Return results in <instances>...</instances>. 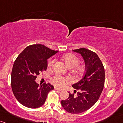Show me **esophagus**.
<instances>
[{
	"label": "esophagus",
	"instance_id": "esophagus-1",
	"mask_svg": "<svg viewBox=\"0 0 123 123\" xmlns=\"http://www.w3.org/2000/svg\"><path fill=\"white\" fill-rule=\"evenodd\" d=\"M54 89H55V90H58V91H61V89H59V88H57V87H54Z\"/></svg>",
	"mask_w": 123,
	"mask_h": 123
}]
</instances>
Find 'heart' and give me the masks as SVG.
Listing matches in <instances>:
<instances>
[{"label":"heart","mask_w":123,"mask_h":123,"mask_svg":"<svg viewBox=\"0 0 123 123\" xmlns=\"http://www.w3.org/2000/svg\"><path fill=\"white\" fill-rule=\"evenodd\" d=\"M62 59L64 62L65 64L67 65L69 68H74L76 67L79 64V59L76 55L71 54H66L62 56ZM54 62V59H50L48 62V67H51ZM82 70V67H78L76 68V71L78 72H80ZM51 82L55 86L59 87H64L68 83L71 82V79L68 77H62L59 75H55L54 76L51 78Z\"/></svg>","instance_id":"obj_1"}]
</instances>
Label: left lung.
I'll return each instance as SVG.
<instances>
[{
  "instance_id": "obj_1",
  "label": "left lung",
  "mask_w": 123,
  "mask_h": 123,
  "mask_svg": "<svg viewBox=\"0 0 123 123\" xmlns=\"http://www.w3.org/2000/svg\"><path fill=\"white\" fill-rule=\"evenodd\" d=\"M81 55L85 64V72L83 78L72 85L74 93H70L67 99L61 101V105L67 111L79 114L91 108L97 102L103 91L105 85V68L98 55L86 48L74 49Z\"/></svg>"
}]
</instances>
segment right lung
<instances>
[{
    "label": "right lung",
    "instance_id": "right-lung-1",
    "mask_svg": "<svg viewBox=\"0 0 123 123\" xmlns=\"http://www.w3.org/2000/svg\"><path fill=\"white\" fill-rule=\"evenodd\" d=\"M58 52L42 44H34L27 47L17 56L12 69L11 85L14 96L21 105L36 109L45 103L54 86L49 83L39 85L36 79L40 72L47 70V59Z\"/></svg>",
    "mask_w": 123,
    "mask_h": 123
}]
</instances>
